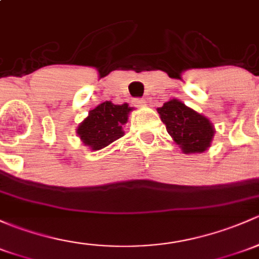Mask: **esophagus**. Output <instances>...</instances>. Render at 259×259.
I'll list each match as a JSON object with an SVG mask.
<instances>
[{"label":"esophagus","mask_w":259,"mask_h":259,"mask_svg":"<svg viewBox=\"0 0 259 259\" xmlns=\"http://www.w3.org/2000/svg\"><path fill=\"white\" fill-rule=\"evenodd\" d=\"M134 103L138 107H144V105H146V100L144 99V98H137V99H134Z\"/></svg>","instance_id":"34e87169"}]
</instances>
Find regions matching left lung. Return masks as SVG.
Listing matches in <instances>:
<instances>
[{
    "instance_id": "obj_1",
    "label": "left lung",
    "mask_w": 259,
    "mask_h": 259,
    "mask_svg": "<svg viewBox=\"0 0 259 259\" xmlns=\"http://www.w3.org/2000/svg\"><path fill=\"white\" fill-rule=\"evenodd\" d=\"M157 111L167 133L185 154L202 152L208 148L214 129L206 116L196 113L178 99L164 103Z\"/></svg>"
}]
</instances>
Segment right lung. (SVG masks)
Instances as JSON below:
<instances>
[{"label":"right lung","instance_id":"add662e5","mask_svg":"<svg viewBox=\"0 0 259 259\" xmlns=\"http://www.w3.org/2000/svg\"><path fill=\"white\" fill-rule=\"evenodd\" d=\"M133 109L125 104L104 102L89 111V115L78 126L77 133L84 145L92 150H100L124 135L122 125Z\"/></svg>","mask_w":259,"mask_h":259}]
</instances>
